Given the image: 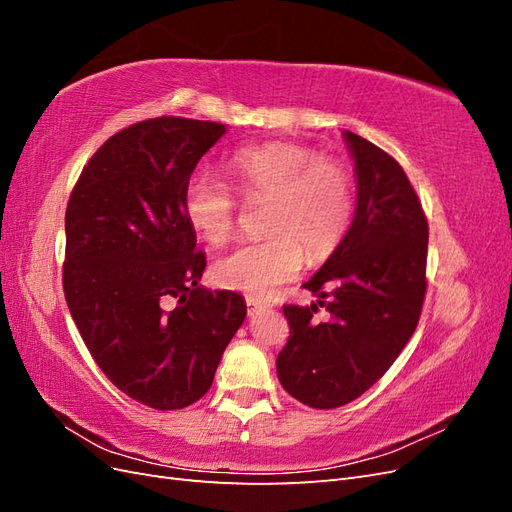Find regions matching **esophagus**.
I'll use <instances>...</instances> for the list:
<instances>
[{"label":"esophagus","mask_w":512,"mask_h":512,"mask_svg":"<svg viewBox=\"0 0 512 512\" xmlns=\"http://www.w3.org/2000/svg\"><path fill=\"white\" fill-rule=\"evenodd\" d=\"M245 303H247V314H250V316H256V314L265 312V309H267V305L258 301V299H247Z\"/></svg>","instance_id":"esophagus-1"}]
</instances>
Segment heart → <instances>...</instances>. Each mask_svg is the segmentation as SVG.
I'll return each mask as SVG.
<instances>
[{
	"instance_id": "heart-1",
	"label": "heart",
	"mask_w": 512,
	"mask_h": 512,
	"mask_svg": "<svg viewBox=\"0 0 512 512\" xmlns=\"http://www.w3.org/2000/svg\"><path fill=\"white\" fill-rule=\"evenodd\" d=\"M228 175L245 203L267 200L269 237L239 245L215 265V280L230 290L267 299L303 265L329 258L346 239L354 215V177L333 156L297 143H262L239 149ZM183 213L200 237L222 245L237 232L239 200L205 173L183 188Z\"/></svg>"
}]
</instances>
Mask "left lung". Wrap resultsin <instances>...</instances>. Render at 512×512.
I'll use <instances>...</instances> for the list:
<instances>
[{"label":"left lung","mask_w":512,"mask_h":512,"mask_svg":"<svg viewBox=\"0 0 512 512\" xmlns=\"http://www.w3.org/2000/svg\"><path fill=\"white\" fill-rule=\"evenodd\" d=\"M356 166V213L342 245L305 282L318 303L284 305L290 335L277 378L301 404L331 410L374 386L412 337L427 292L429 226L399 162L344 132ZM318 306L330 320L318 323Z\"/></svg>","instance_id":"8db88e82"}]
</instances>
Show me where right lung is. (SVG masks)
I'll use <instances>...</instances> for the list:
<instances>
[{
    "label": "right lung",
    "mask_w": 512,
    "mask_h": 512,
    "mask_svg": "<svg viewBox=\"0 0 512 512\" xmlns=\"http://www.w3.org/2000/svg\"><path fill=\"white\" fill-rule=\"evenodd\" d=\"M226 128L156 117L91 156L66 209L64 294L104 376L138 404L188 408L203 397L245 320L232 290L200 288L207 267L183 188Z\"/></svg>",
    "instance_id": "right-lung-1"
}]
</instances>
